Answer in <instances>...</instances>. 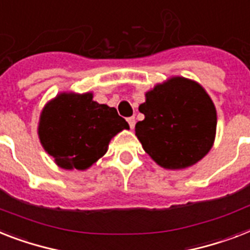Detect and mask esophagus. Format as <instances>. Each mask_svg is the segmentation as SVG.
Masks as SVG:
<instances>
[{
	"mask_svg": "<svg viewBox=\"0 0 250 250\" xmlns=\"http://www.w3.org/2000/svg\"><path fill=\"white\" fill-rule=\"evenodd\" d=\"M127 122H128V125L131 128H133V127H135V123H136L135 117H129V118H127Z\"/></svg>",
	"mask_w": 250,
	"mask_h": 250,
	"instance_id": "34e87169",
	"label": "esophagus"
}]
</instances>
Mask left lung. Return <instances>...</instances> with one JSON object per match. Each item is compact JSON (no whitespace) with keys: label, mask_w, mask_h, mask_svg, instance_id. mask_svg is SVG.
I'll return each mask as SVG.
<instances>
[{"label":"left lung","mask_w":250,"mask_h":250,"mask_svg":"<svg viewBox=\"0 0 250 250\" xmlns=\"http://www.w3.org/2000/svg\"><path fill=\"white\" fill-rule=\"evenodd\" d=\"M139 110L145 119L136 123V136L162 167H190L212 147L216 107L198 83L176 77L158 84L146 93Z\"/></svg>","instance_id":"obj_1"}]
</instances>
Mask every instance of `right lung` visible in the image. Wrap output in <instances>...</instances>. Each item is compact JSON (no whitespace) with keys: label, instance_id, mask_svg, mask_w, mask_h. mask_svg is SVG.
<instances>
[{"label":"right lung","instance_id":"obj_1","mask_svg":"<svg viewBox=\"0 0 250 250\" xmlns=\"http://www.w3.org/2000/svg\"><path fill=\"white\" fill-rule=\"evenodd\" d=\"M129 128L115 107L92 101V93H62L41 114V144L59 167L86 169L106 153L113 136Z\"/></svg>","mask_w":250,"mask_h":250}]
</instances>
